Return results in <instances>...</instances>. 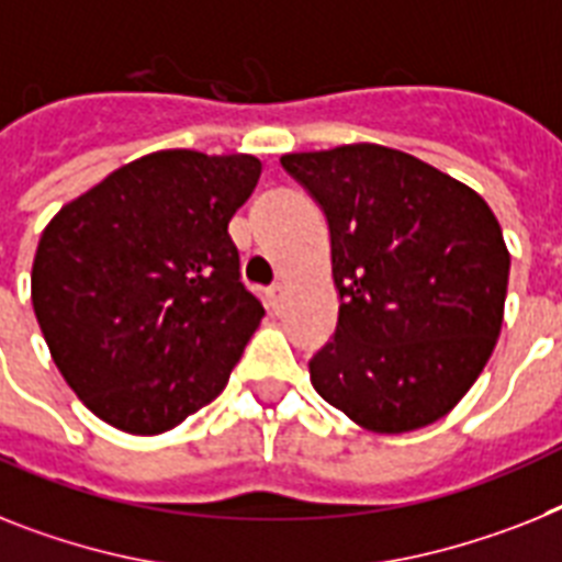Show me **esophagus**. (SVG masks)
Instances as JSON below:
<instances>
[{"instance_id": "esophagus-1", "label": "esophagus", "mask_w": 562, "mask_h": 562, "mask_svg": "<svg viewBox=\"0 0 562 562\" xmlns=\"http://www.w3.org/2000/svg\"><path fill=\"white\" fill-rule=\"evenodd\" d=\"M284 299V281H276V284L267 286V301H270V307H278Z\"/></svg>"}]
</instances>
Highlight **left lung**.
<instances>
[{
	"mask_svg": "<svg viewBox=\"0 0 562 562\" xmlns=\"http://www.w3.org/2000/svg\"><path fill=\"white\" fill-rule=\"evenodd\" d=\"M324 209L336 336L310 382L356 425L407 434L442 419L488 364L512 255L491 206L419 157L375 146L284 155Z\"/></svg>",
	"mask_w": 562,
	"mask_h": 562,
	"instance_id": "1",
	"label": "left lung"
}]
</instances>
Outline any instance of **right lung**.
Masks as SVG:
<instances>
[{
  "instance_id": "add662e5",
  "label": "right lung",
  "mask_w": 562,
  "mask_h": 562,
  "mask_svg": "<svg viewBox=\"0 0 562 562\" xmlns=\"http://www.w3.org/2000/svg\"><path fill=\"white\" fill-rule=\"evenodd\" d=\"M258 178L252 155L169 148L50 217L31 301L50 359L91 414L155 437L224 391L263 318L229 238Z\"/></svg>"
}]
</instances>
